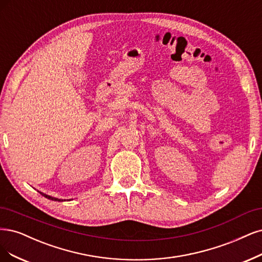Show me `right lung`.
Here are the masks:
<instances>
[{"label": "right lung", "instance_id": "obj_1", "mask_svg": "<svg viewBox=\"0 0 262 262\" xmlns=\"http://www.w3.org/2000/svg\"><path fill=\"white\" fill-rule=\"evenodd\" d=\"M44 197H47L48 200H51V201H60V200H58V198H55V197H52V196H49V195H47V194H43V193H41Z\"/></svg>", "mask_w": 262, "mask_h": 262}]
</instances>
